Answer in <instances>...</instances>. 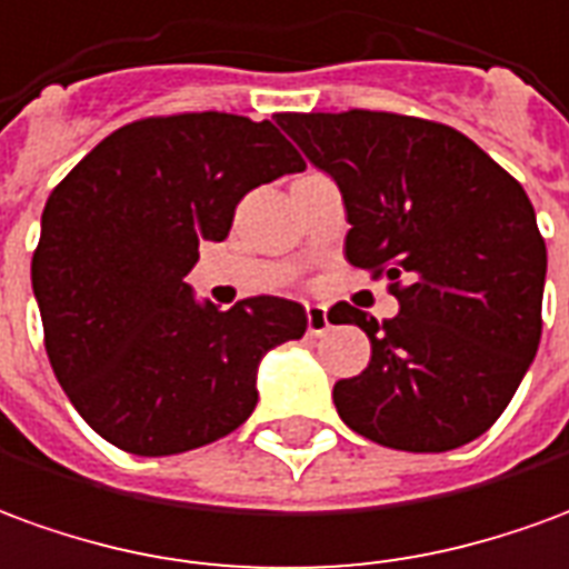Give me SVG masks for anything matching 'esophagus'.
<instances>
[{"label":"esophagus","mask_w":569,"mask_h":569,"mask_svg":"<svg viewBox=\"0 0 569 569\" xmlns=\"http://www.w3.org/2000/svg\"><path fill=\"white\" fill-rule=\"evenodd\" d=\"M306 328H309L312 337H321L330 328L328 309L325 306H306Z\"/></svg>","instance_id":"34e87169"}]
</instances>
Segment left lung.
Returning a JSON list of instances; mask_svg holds the SVG:
<instances>
[{"label": "left lung", "instance_id": "1", "mask_svg": "<svg viewBox=\"0 0 569 569\" xmlns=\"http://www.w3.org/2000/svg\"><path fill=\"white\" fill-rule=\"evenodd\" d=\"M346 201V260L389 278L398 316L349 303L333 325L370 337V365L333 386L352 432L445 453L509 407L542 337L546 239L515 177L450 124L398 112H278Z\"/></svg>", "mask_w": 569, "mask_h": 569}]
</instances>
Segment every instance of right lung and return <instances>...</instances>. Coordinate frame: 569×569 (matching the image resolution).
I'll return each mask as SVG.
<instances>
[{
  "mask_svg": "<svg viewBox=\"0 0 569 569\" xmlns=\"http://www.w3.org/2000/svg\"><path fill=\"white\" fill-rule=\"evenodd\" d=\"M303 168L269 119L177 112L122 124L51 189L33 293L54 377L100 438L171 457L251 417L257 365L303 337V306L260 293L223 312L183 276L253 187Z\"/></svg>",
  "mask_w": 569,
  "mask_h": 569,
  "instance_id": "1",
  "label": "right lung"
}]
</instances>
